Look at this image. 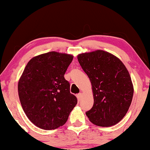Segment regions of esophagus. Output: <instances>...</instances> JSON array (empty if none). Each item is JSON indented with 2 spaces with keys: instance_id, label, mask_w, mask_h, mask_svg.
<instances>
[{
  "instance_id": "obj_1",
  "label": "esophagus",
  "mask_w": 150,
  "mask_h": 150,
  "mask_svg": "<svg viewBox=\"0 0 150 150\" xmlns=\"http://www.w3.org/2000/svg\"><path fill=\"white\" fill-rule=\"evenodd\" d=\"M76 97H77V99H78L79 101H81V99H82V94H81V93H79V94H77V95H76Z\"/></svg>"
}]
</instances>
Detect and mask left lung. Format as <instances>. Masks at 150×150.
<instances>
[{
	"label": "left lung",
	"mask_w": 150,
	"mask_h": 150,
	"mask_svg": "<svg viewBox=\"0 0 150 150\" xmlns=\"http://www.w3.org/2000/svg\"><path fill=\"white\" fill-rule=\"evenodd\" d=\"M77 58L92 86L94 105L86 116L98 126H113L123 119L132 100L134 88L128 71L118 58L101 50Z\"/></svg>",
	"instance_id": "1"
}]
</instances>
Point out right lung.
<instances>
[{"mask_svg":"<svg viewBox=\"0 0 150 150\" xmlns=\"http://www.w3.org/2000/svg\"><path fill=\"white\" fill-rule=\"evenodd\" d=\"M73 56L51 51L27 64L18 85L19 99L28 118L43 129H55L67 122L77 104L64 74Z\"/></svg>","mask_w":150,"mask_h":150,"instance_id":"add662e5","label":"right lung"}]
</instances>
